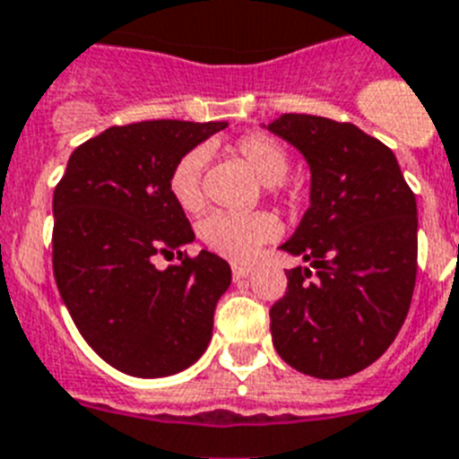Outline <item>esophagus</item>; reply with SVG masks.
<instances>
[{"mask_svg":"<svg viewBox=\"0 0 459 459\" xmlns=\"http://www.w3.org/2000/svg\"><path fill=\"white\" fill-rule=\"evenodd\" d=\"M252 273V265L249 264H233V280H242Z\"/></svg>","mask_w":459,"mask_h":459,"instance_id":"esophagus-1","label":"esophagus"}]
</instances>
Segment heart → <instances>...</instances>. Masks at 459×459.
<instances>
[{
    "instance_id": "heart-1",
    "label": "heart",
    "mask_w": 459,
    "mask_h": 459,
    "mask_svg": "<svg viewBox=\"0 0 459 459\" xmlns=\"http://www.w3.org/2000/svg\"><path fill=\"white\" fill-rule=\"evenodd\" d=\"M233 152L264 186L275 188V184L287 177L289 153L271 134H245L236 142ZM203 168H205L203 149H191L172 168L168 188L184 212H198L203 207ZM277 233H280V223L264 212L256 214L214 212L200 223L203 242L212 252L221 254L230 261H252L265 242L275 240Z\"/></svg>"
}]
</instances>
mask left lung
Segmentation results:
<instances>
[{
	"label": "left lung",
	"mask_w": 459,
	"mask_h": 459,
	"mask_svg": "<svg viewBox=\"0 0 459 459\" xmlns=\"http://www.w3.org/2000/svg\"><path fill=\"white\" fill-rule=\"evenodd\" d=\"M264 128L310 168V207L280 247L307 265L271 307L273 345L306 376L348 378L390 348L411 307L415 195L392 149L352 123L284 114Z\"/></svg>",
	"instance_id": "1"
}]
</instances>
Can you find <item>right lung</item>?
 I'll use <instances>...</instances> for the list:
<instances>
[{
    "mask_svg": "<svg viewBox=\"0 0 459 459\" xmlns=\"http://www.w3.org/2000/svg\"><path fill=\"white\" fill-rule=\"evenodd\" d=\"M226 121L114 126L69 156L53 194V273L76 329L95 352L134 378L172 376L203 357L214 307L230 284L217 254L158 272L156 253L194 242L168 179L184 153Z\"/></svg>",
    "mask_w": 459,
    "mask_h": 459,
    "instance_id": "obj_1",
    "label": "right lung"
}]
</instances>
